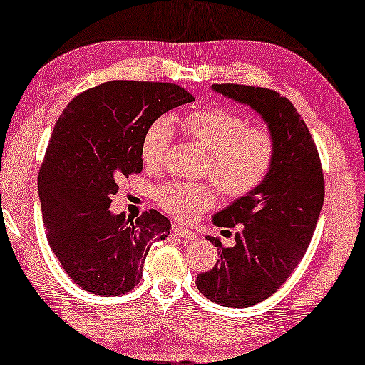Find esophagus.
<instances>
[{"label": "esophagus", "mask_w": 365, "mask_h": 365, "mask_svg": "<svg viewBox=\"0 0 365 365\" xmlns=\"http://www.w3.org/2000/svg\"><path fill=\"white\" fill-rule=\"evenodd\" d=\"M173 232H175V235H178V237H181L182 240H195V238H197V235H195L192 230L178 225V223L173 225Z\"/></svg>", "instance_id": "esophagus-1"}]
</instances>
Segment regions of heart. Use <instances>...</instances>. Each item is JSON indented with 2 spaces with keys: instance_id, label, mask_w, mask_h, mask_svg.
<instances>
[{
  "instance_id": "1",
  "label": "heart",
  "mask_w": 365,
  "mask_h": 365,
  "mask_svg": "<svg viewBox=\"0 0 365 365\" xmlns=\"http://www.w3.org/2000/svg\"><path fill=\"white\" fill-rule=\"evenodd\" d=\"M182 132L205 151L202 175L212 178L228 199H241L261 186L277 158V140L271 128L250 125L246 117L225 108L195 110L182 120ZM173 142L171 125L156 119L145 128L140 142L142 163L148 170L163 165ZM155 200L166 214L190 222L215 205L210 182L170 181L156 189Z\"/></svg>"
}]
</instances>
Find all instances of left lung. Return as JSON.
<instances>
[{
  "mask_svg": "<svg viewBox=\"0 0 365 365\" xmlns=\"http://www.w3.org/2000/svg\"><path fill=\"white\" fill-rule=\"evenodd\" d=\"M212 88L259 112L277 140L276 165L266 181L214 217L217 227L238 228L235 246L207 237L218 261L195 280L215 304L246 308L276 294L304 259L323 207L324 176L317 145L287 98L259 86Z\"/></svg>",
  "mask_w": 365,
  "mask_h": 365,
  "instance_id": "8db88e82",
  "label": "left lung"
}]
</instances>
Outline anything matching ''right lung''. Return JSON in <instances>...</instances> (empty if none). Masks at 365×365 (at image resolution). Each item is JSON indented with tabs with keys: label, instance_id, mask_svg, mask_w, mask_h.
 I'll use <instances>...</instances> for the list:
<instances>
[{
	"label": "right lung",
	"instance_id": "1",
	"mask_svg": "<svg viewBox=\"0 0 365 365\" xmlns=\"http://www.w3.org/2000/svg\"><path fill=\"white\" fill-rule=\"evenodd\" d=\"M192 101L175 83L114 80L63 109L38 171V197L50 248L81 289L127 294L142 279L151 241L170 235V220L155 209L133 220L109 205L122 179L143 170L145 128Z\"/></svg>",
	"mask_w": 365,
	"mask_h": 365
}]
</instances>
